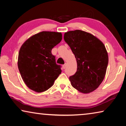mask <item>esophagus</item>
Returning a JSON list of instances; mask_svg holds the SVG:
<instances>
[{"instance_id": "esophagus-1", "label": "esophagus", "mask_w": 126, "mask_h": 126, "mask_svg": "<svg viewBox=\"0 0 126 126\" xmlns=\"http://www.w3.org/2000/svg\"><path fill=\"white\" fill-rule=\"evenodd\" d=\"M66 65H67V63H65V64L63 66V69H65L66 67Z\"/></svg>"}]
</instances>
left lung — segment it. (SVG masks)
I'll return each instance as SVG.
<instances>
[{"mask_svg": "<svg viewBox=\"0 0 126 126\" xmlns=\"http://www.w3.org/2000/svg\"><path fill=\"white\" fill-rule=\"evenodd\" d=\"M63 38L77 62V71L69 78L71 85L84 94L94 91L103 81L108 63L103 43L90 33L78 30L65 32Z\"/></svg>", "mask_w": 126, "mask_h": 126, "instance_id": "obj_1", "label": "left lung"}]
</instances>
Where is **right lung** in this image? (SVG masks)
Here are the masks:
<instances>
[{"instance_id": "right-lung-1", "label": "right lung", "mask_w": 126, "mask_h": 126, "mask_svg": "<svg viewBox=\"0 0 126 126\" xmlns=\"http://www.w3.org/2000/svg\"><path fill=\"white\" fill-rule=\"evenodd\" d=\"M62 40L61 32L42 31L27 39L20 47L18 67L24 83L37 93L53 85L61 73L51 50Z\"/></svg>"}]
</instances>
